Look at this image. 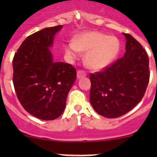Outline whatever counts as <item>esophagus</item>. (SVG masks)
Returning <instances> with one entry per match:
<instances>
[{
	"label": "esophagus",
	"instance_id": "1",
	"mask_svg": "<svg viewBox=\"0 0 157 157\" xmlns=\"http://www.w3.org/2000/svg\"><path fill=\"white\" fill-rule=\"evenodd\" d=\"M77 77L78 79H80L82 78V77H86V73H85L83 71H82V70H79L77 73Z\"/></svg>",
	"mask_w": 157,
	"mask_h": 157
}]
</instances>
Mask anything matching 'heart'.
<instances>
[{
	"label": "heart",
	"mask_w": 157,
	"mask_h": 157,
	"mask_svg": "<svg viewBox=\"0 0 157 157\" xmlns=\"http://www.w3.org/2000/svg\"><path fill=\"white\" fill-rule=\"evenodd\" d=\"M119 48V41L116 37L92 31L76 36L74 42H70L67 45L65 52L71 58H77L80 52H86L85 56L86 67L93 71H100L113 61Z\"/></svg>",
	"instance_id": "obj_1"
}]
</instances>
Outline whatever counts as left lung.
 Wrapping results in <instances>:
<instances>
[{
    "mask_svg": "<svg viewBox=\"0 0 157 157\" xmlns=\"http://www.w3.org/2000/svg\"><path fill=\"white\" fill-rule=\"evenodd\" d=\"M123 34L126 39L124 56L90 75V103L105 118H118L135 107L144 96L150 79L146 51L131 35Z\"/></svg>",
    "mask_w": 157,
    "mask_h": 157,
    "instance_id": "left-lung-1",
    "label": "left lung"
}]
</instances>
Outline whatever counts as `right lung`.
I'll return each instance as SVG.
<instances>
[{"label": "right lung", "mask_w": 157, "mask_h": 157, "mask_svg": "<svg viewBox=\"0 0 157 157\" xmlns=\"http://www.w3.org/2000/svg\"><path fill=\"white\" fill-rule=\"evenodd\" d=\"M61 28H45L30 35L13 59V82L19 101L26 112L45 121L63 113L77 78L76 69L67 63L55 62L49 49Z\"/></svg>", "instance_id": "1"}]
</instances>
